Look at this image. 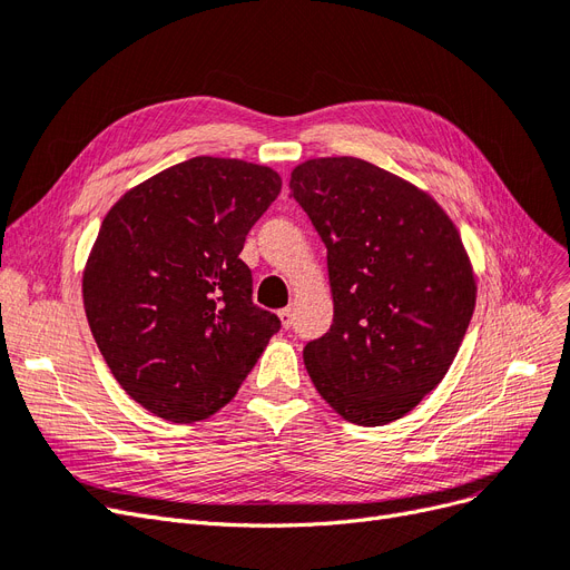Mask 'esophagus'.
Segmentation results:
<instances>
[{
    "label": "esophagus",
    "instance_id": "obj_1",
    "mask_svg": "<svg viewBox=\"0 0 570 570\" xmlns=\"http://www.w3.org/2000/svg\"><path fill=\"white\" fill-rule=\"evenodd\" d=\"M279 320H282V326H284V328H291V324H293V309H291V307L279 309Z\"/></svg>",
    "mask_w": 570,
    "mask_h": 570
}]
</instances>
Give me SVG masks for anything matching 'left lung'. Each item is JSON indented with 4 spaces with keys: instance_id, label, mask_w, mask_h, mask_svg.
<instances>
[{
    "instance_id": "1",
    "label": "left lung",
    "mask_w": 570,
    "mask_h": 570,
    "mask_svg": "<svg viewBox=\"0 0 570 570\" xmlns=\"http://www.w3.org/2000/svg\"><path fill=\"white\" fill-rule=\"evenodd\" d=\"M326 246L333 324L303 350L328 406L377 428L413 411L451 368L476 284L453 220L428 193L356 157L293 168Z\"/></svg>"
}]
</instances>
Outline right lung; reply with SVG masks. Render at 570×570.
Wrapping results in <instances>:
<instances>
[{"instance_id": "1", "label": "right lung", "mask_w": 570, "mask_h": 570, "mask_svg": "<svg viewBox=\"0 0 570 570\" xmlns=\"http://www.w3.org/2000/svg\"><path fill=\"white\" fill-rule=\"evenodd\" d=\"M279 189L267 166L195 157L108 210L83 269V309L105 364L142 409L171 423L214 415L282 328L253 305L239 258Z\"/></svg>"}]
</instances>
